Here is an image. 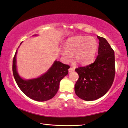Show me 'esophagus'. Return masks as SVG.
Segmentation results:
<instances>
[{
    "label": "esophagus",
    "mask_w": 128,
    "mask_h": 128,
    "mask_svg": "<svg viewBox=\"0 0 128 128\" xmlns=\"http://www.w3.org/2000/svg\"><path fill=\"white\" fill-rule=\"evenodd\" d=\"M74 70V68L73 67H71V66H70V67L69 68V69H68V71H69V72H73Z\"/></svg>",
    "instance_id": "esophagus-1"
}]
</instances>
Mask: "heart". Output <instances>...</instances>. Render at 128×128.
Segmentation results:
<instances>
[{"label": "heart", "mask_w": 128, "mask_h": 128, "mask_svg": "<svg viewBox=\"0 0 128 128\" xmlns=\"http://www.w3.org/2000/svg\"><path fill=\"white\" fill-rule=\"evenodd\" d=\"M98 44L92 37L76 36L66 41V48L61 49V53L66 61L71 60L75 53L76 62L82 65L87 64L94 60Z\"/></svg>", "instance_id": "b5f03b06"}]
</instances>
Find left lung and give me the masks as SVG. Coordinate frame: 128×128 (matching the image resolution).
I'll return each mask as SVG.
<instances>
[{"instance_id": "obj_1", "label": "left lung", "mask_w": 128, "mask_h": 128, "mask_svg": "<svg viewBox=\"0 0 128 128\" xmlns=\"http://www.w3.org/2000/svg\"><path fill=\"white\" fill-rule=\"evenodd\" d=\"M97 37L100 42L98 56L94 62L75 69L79 75L75 85V94L87 101L104 96L113 84L116 74L113 49L105 38Z\"/></svg>"}]
</instances>
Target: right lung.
I'll return each instance as SVG.
<instances>
[{
    "label": "right lung",
    "mask_w": 128,
    "mask_h": 128,
    "mask_svg": "<svg viewBox=\"0 0 128 128\" xmlns=\"http://www.w3.org/2000/svg\"><path fill=\"white\" fill-rule=\"evenodd\" d=\"M12 61V72L15 82L23 92L32 100L44 102L50 100L58 92L61 80L68 74L70 67L67 64L55 61L49 70L40 77L24 80L16 71V54Z\"/></svg>",
    "instance_id": "1"
}]
</instances>
